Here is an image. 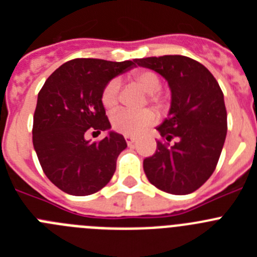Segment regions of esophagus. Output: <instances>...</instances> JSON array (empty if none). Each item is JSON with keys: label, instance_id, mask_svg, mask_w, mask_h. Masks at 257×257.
I'll return each instance as SVG.
<instances>
[{"label": "esophagus", "instance_id": "1", "mask_svg": "<svg viewBox=\"0 0 257 257\" xmlns=\"http://www.w3.org/2000/svg\"><path fill=\"white\" fill-rule=\"evenodd\" d=\"M124 139H126L127 145H133L134 143L136 142V138H135V136H128V135H126V136H124Z\"/></svg>", "mask_w": 257, "mask_h": 257}]
</instances>
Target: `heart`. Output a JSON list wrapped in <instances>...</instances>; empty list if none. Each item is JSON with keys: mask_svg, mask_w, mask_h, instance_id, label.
<instances>
[{"mask_svg": "<svg viewBox=\"0 0 257 257\" xmlns=\"http://www.w3.org/2000/svg\"><path fill=\"white\" fill-rule=\"evenodd\" d=\"M134 82L138 83L145 92H148V99L157 108H162L165 104V97L160 94L161 79L157 73L152 70H139L131 76ZM118 91L119 82L112 79L106 83L101 92V103L106 110H113L118 105ZM156 113L152 109H143L139 112L119 110L112 117V126L117 133L128 136L139 135L140 133L154 123Z\"/></svg>", "mask_w": 257, "mask_h": 257, "instance_id": "obj_1", "label": "heart"}]
</instances>
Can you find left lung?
<instances>
[{
    "label": "left lung",
    "mask_w": 257,
    "mask_h": 257,
    "mask_svg": "<svg viewBox=\"0 0 257 257\" xmlns=\"http://www.w3.org/2000/svg\"><path fill=\"white\" fill-rule=\"evenodd\" d=\"M140 67L160 73L171 90L169 117L157 127L163 139L143 162L151 184L171 194H189L215 171L226 130L224 94L210 70L183 55L136 59Z\"/></svg>",
    "instance_id": "left-lung-1"
}]
</instances>
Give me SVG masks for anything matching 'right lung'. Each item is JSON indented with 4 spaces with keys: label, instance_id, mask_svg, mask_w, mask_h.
<instances>
[{
    "label": "right lung",
    "instance_id": "1",
    "mask_svg": "<svg viewBox=\"0 0 257 257\" xmlns=\"http://www.w3.org/2000/svg\"><path fill=\"white\" fill-rule=\"evenodd\" d=\"M134 61L73 59L59 67L38 92L33 115V147L49 180L72 196L96 193L110 181L127 144L109 131L103 140H86L88 131H106L110 122L101 103L106 83Z\"/></svg>",
    "mask_w": 257,
    "mask_h": 257
}]
</instances>
